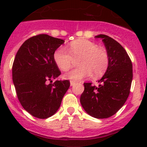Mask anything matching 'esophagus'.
I'll use <instances>...</instances> for the list:
<instances>
[{
	"mask_svg": "<svg viewBox=\"0 0 147 147\" xmlns=\"http://www.w3.org/2000/svg\"><path fill=\"white\" fill-rule=\"evenodd\" d=\"M75 84V82H73V81H70V86H74Z\"/></svg>",
	"mask_w": 147,
	"mask_h": 147,
	"instance_id": "esophagus-1",
	"label": "esophagus"
}]
</instances>
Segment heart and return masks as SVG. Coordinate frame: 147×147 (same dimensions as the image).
<instances>
[{
	"instance_id": "1",
	"label": "heart",
	"mask_w": 147,
	"mask_h": 147,
	"mask_svg": "<svg viewBox=\"0 0 147 147\" xmlns=\"http://www.w3.org/2000/svg\"><path fill=\"white\" fill-rule=\"evenodd\" d=\"M53 59L57 66L62 71H67L72 67L73 59H78L79 68L64 74L63 78L78 82L92 74L99 77L107 70L109 66V54L105 48L98 47L96 43L86 39L72 41L69 52L64 47L55 50Z\"/></svg>"
}]
</instances>
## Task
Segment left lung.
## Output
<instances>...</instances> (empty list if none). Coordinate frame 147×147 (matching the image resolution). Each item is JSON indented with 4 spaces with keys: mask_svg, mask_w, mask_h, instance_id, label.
I'll return each mask as SVG.
<instances>
[{
    "mask_svg": "<svg viewBox=\"0 0 147 147\" xmlns=\"http://www.w3.org/2000/svg\"><path fill=\"white\" fill-rule=\"evenodd\" d=\"M100 38L109 54V66L98 86L84 83L80 102L84 111L97 119L110 117L115 114L129 97L133 79V66L124 48L111 37L104 34Z\"/></svg>",
    "mask_w": 147,
    "mask_h": 147,
    "instance_id": "obj_1",
    "label": "left lung"
}]
</instances>
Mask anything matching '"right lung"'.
Returning <instances> with one entry per match:
<instances>
[{"label": "right lung", "instance_id": "add662e5", "mask_svg": "<svg viewBox=\"0 0 147 147\" xmlns=\"http://www.w3.org/2000/svg\"><path fill=\"white\" fill-rule=\"evenodd\" d=\"M63 39L39 34L26 40L20 47L12 66V79L20 103L34 117L46 119L59 109L70 87L68 80L55 81L61 75L53 59Z\"/></svg>", "mask_w": 147, "mask_h": 147}]
</instances>
